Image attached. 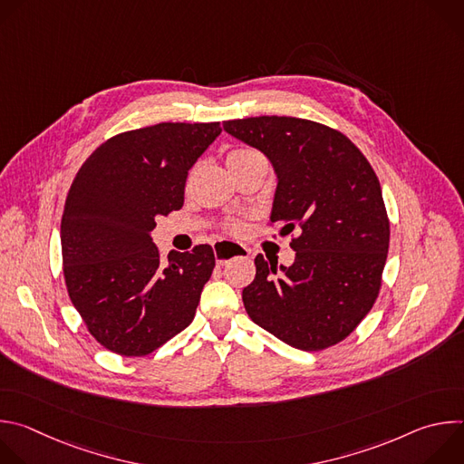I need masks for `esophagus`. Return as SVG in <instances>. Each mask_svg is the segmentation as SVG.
<instances>
[{
	"label": "esophagus",
	"instance_id": "obj_1",
	"mask_svg": "<svg viewBox=\"0 0 464 464\" xmlns=\"http://www.w3.org/2000/svg\"><path fill=\"white\" fill-rule=\"evenodd\" d=\"M244 255H249V249L237 244V242H218V244H215V256H217L218 266H226V264L231 258L244 256Z\"/></svg>",
	"mask_w": 464,
	"mask_h": 464
}]
</instances>
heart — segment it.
Returning <instances> with one entry per match:
<instances>
[{
	"label": "heart",
	"mask_w": 464,
	"mask_h": 464,
	"mask_svg": "<svg viewBox=\"0 0 464 464\" xmlns=\"http://www.w3.org/2000/svg\"><path fill=\"white\" fill-rule=\"evenodd\" d=\"M227 167H237L253 160H264V156L255 149H233L227 152ZM226 229L231 233H240L244 229V224L240 220H231L226 224Z\"/></svg>",
	"instance_id": "1"
}]
</instances>
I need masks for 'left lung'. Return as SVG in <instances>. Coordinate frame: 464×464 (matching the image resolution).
Instances as JSON below:
<instances>
[{"instance_id":"1","label":"left lung","mask_w":464,"mask_h":464,"mask_svg":"<svg viewBox=\"0 0 464 464\" xmlns=\"http://www.w3.org/2000/svg\"><path fill=\"white\" fill-rule=\"evenodd\" d=\"M224 130L270 158L279 179L270 226L299 231L292 266L255 256V279L242 290L247 315L301 351L343 342L380 294L389 249L371 163L342 131L308 119L260 115Z\"/></svg>"}]
</instances>
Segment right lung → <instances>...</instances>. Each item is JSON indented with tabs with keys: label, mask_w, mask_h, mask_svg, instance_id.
<instances>
[{
	"label": "right lung",
	"mask_w": 464,
	"mask_h": 464,
	"mask_svg": "<svg viewBox=\"0 0 464 464\" xmlns=\"http://www.w3.org/2000/svg\"><path fill=\"white\" fill-rule=\"evenodd\" d=\"M220 122H160L122 131L79 169L65 196L63 279L88 333L121 356H147L187 328L215 268L209 244L161 258L150 238L181 209L188 169Z\"/></svg>",
	"instance_id": "obj_1"
}]
</instances>
